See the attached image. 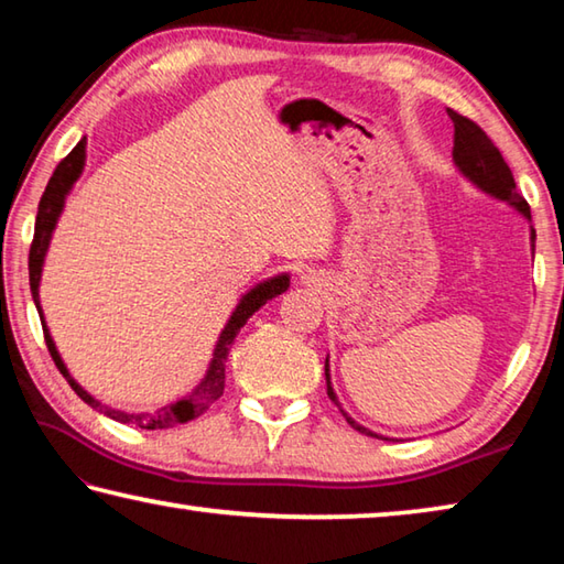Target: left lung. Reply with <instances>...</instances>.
Instances as JSON below:
<instances>
[{"label": "left lung", "instance_id": "1", "mask_svg": "<svg viewBox=\"0 0 564 564\" xmlns=\"http://www.w3.org/2000/svg\"><path fill=\"white\" fill-rule=\"evenodd\" d=\"M447 117L453 119V127H455L453 161H455L457 171H460V174L467 181H470V184H475L477 188L485 191V194L498 198V202L510 204L514 212L528 218V221H532L530 206L518 194V188H514L512 171H510L508 164H505L500 149L488 139V133L477 127L475 121H470L467 117H463V113H457L453 109H447ZM530 246L534 251V228L532 226H530ZM326 386H328V398L340 408L338 398H336V393H333V386H330L328 358H326ZM340 413H343V417L348 420V425L356 427L358 433H366L370 437H380V441H390V437L378 435L373 431H368V427H362L360 423H356V420H352L343 408H340Z\"/></svg>", "mask_w": 564, "mask_h": 564}]
</instances>
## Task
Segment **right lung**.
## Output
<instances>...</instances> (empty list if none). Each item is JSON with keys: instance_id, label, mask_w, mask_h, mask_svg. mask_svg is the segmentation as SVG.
<instances>
[{"instance_id": "right-lung-1", "label": "right lung", "mask_w": 564, "mask_h": 564, "mask_svg": "<svg viewBox=\"0 0 564 564\" xmlns=\"http://www.w3.org/2000/svg\"><path fill=\"white\" fill-rule=\"evenodd\" d=\"M84 164H87V137H84L79 144H76L69 156L59 161V166L54 169V174L50 178V184H46L44 194H42V202H40V212H36V224H34V241L30 248V285H32V299L36 311H40V318H42V328H44V340H46V348H50L52 358L56 362V368H59V373L66 378V383L72 386V390L76 395H79L84 403L91 405L94 410H99L111 420H117V423L123 425H137V427H144V431H166V427H174L178 423H188V420H194L204 413V410L224 395V383H226V358H228V350H231V343L238 336V330L246 326V321L253 316L256 311L261 308V305L269 303L275 295H281L289 291L291 285V275L289 273H279L273 275L269 281H261L256 283L251 291H248L241 301H238L236 311L231 313V318L221 330V336L216 340V348H214V358L208 362V370L206 376L202 378V383H198L191 393H186L184 398H178L176 403H169L164 408H159L156 413H127V410H113L109 405L99 403L97 398L89 395L87 390H84L76 380L69 376V370H66L64 360L59 356V350H56L54 340L50 336V328H46V321H44V313H42V305H40V281H42V269H44V256L50 251V241H52V234L56 228V221H59V216L64 212V202L66 196H69L72 186L76 184V178L82 176Z\"/></svg>"}]
</instances>
